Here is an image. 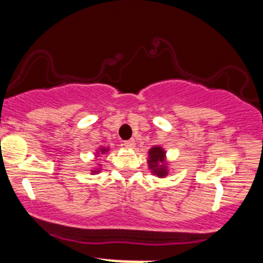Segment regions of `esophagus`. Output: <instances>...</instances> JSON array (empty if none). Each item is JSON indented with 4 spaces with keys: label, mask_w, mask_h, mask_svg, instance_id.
<instances>
[{
    "label": "esophagus",
    "mask_w": 263,
    "mask_h": 263,
    "mask_svg": "<svg viewBox=\"0 0 263 263\" xmlns=\"http://www.w3.org/2000/svg\"><path fill=\"white\" fill-rule=\"evenodd\" d=\"M136 144V141L132 138V140H128V141H125L123 142V146L127 147V148H134Z\"/></svg>",
    "instance_id": "34e87169"
}]
</instances>
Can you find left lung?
<instances>
[{
	"instance_id": "8db88e82",
	"label": "left lung",
	"mask_w": 263,
	"mask_h": 263,
	"mask_svg": "<svg viewBox=\"0 0 263 263\" xmlns=\"http://www.w3.org/2000/svg\"><path fill=\"white\" fill-rule=\"evenodd\" d=\"M163 161H164V152L161 147H153L152 149H149V167L158 177L167 176V171L164 170V167L163 165L158 167V162L162 163Z\"/></svg>"
}]
</instances>
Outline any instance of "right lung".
I'll use <instances>...</instances> for the list:
<instances>
[{
    "mask_svg": "<svg viewBox=\"0 0 263 263\" xmlns=\"http://www.w3.org/2000/svg\"><path fill=\"white\" fill-rule=\"evenodd\" d=\"M102 151V153H104L105 152V151H106V149H101Z\"/></svg>",
    "mask_w": 263,
    "mask_h": 263,
    "instance_id": "obj_1",
    "label": "right lung"
}]
</instances>
